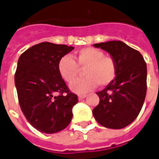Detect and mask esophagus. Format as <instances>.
<instances>
[{
    "label": "esophagus",
    "mask_w": 159,
    "mask_h": 159,
    "mask_svg": "<svg viewBox=\"0 0 159 159\" xmlns=\"http://www.w3.org/2000/svg\"><path fill=\"white\" fill-rule=\"evenodd\" d=\"M86 96H87V95H78V100H79V101H82V100H83V99L86 98Z\"/></svg>",
    "instance_id": "1"
}]
</instances>
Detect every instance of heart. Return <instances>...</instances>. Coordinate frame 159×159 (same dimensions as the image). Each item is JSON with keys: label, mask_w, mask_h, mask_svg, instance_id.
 Segmentation results:
<instances>
[{"label": "heart", "mask_w": 159, "mask_h": 159, "mask_svg": "<svg viewBox=\"0 0 159 159\" xmlns=\"http://www.w3.org/2000/svg\"><path fill=\"white\" fill-rule=\"evenodd\" d=\"M76 61L71 57L64 56L57 64V70L66 83H73L78 76L80 69L84 78L76 81L70 89L77 94H85L93 90L97 84L107 86L112 83L117 74V64L112 57L105 56L102 51L93 47L81 49L76 54Z\"/></svg>", "instance_id": "b5f03b06"}]
</instances>
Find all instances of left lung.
Wrapping results in <instances>:
<instances>
[{
	"instance_id": "obj_1",
	"label": "left lung",
	"mask_w": 159,
	"mask_h": 159,
	"mask_svg": "<svg viewBox=\"0 0 159 159\" xmlns=\"http://www.w3.org/2000/svg\"><path fill=\"white\" fill-rule=\"evenodd\" d=\"M109 53L117 64L114 81L96 94L100 102L93 115L102 126L121 129L134 121L141 110L146 95V64L139 52L122 41L94 45Z\"/></svg>"
}]
</instances>
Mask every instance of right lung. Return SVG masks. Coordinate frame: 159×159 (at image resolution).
Segmentation results:
<instances>
[{"mask_svg": "<svg viewBox=\"0 0 159 159\" xmlns=\"http://www.w3.org/2000/svg\"><path fill=\"white\" fill-rule=\"evenodd\" d=\"M73 49L43 42L27 49L18 60L14 82L19 103L27 121L41 133L60 132L71 121L78 99L59 75L57 64Z\"/></svg>", "mask_w": 159, "mask_h": 159, "instance_id": "1", "label": "right lung"}]
</instances>
